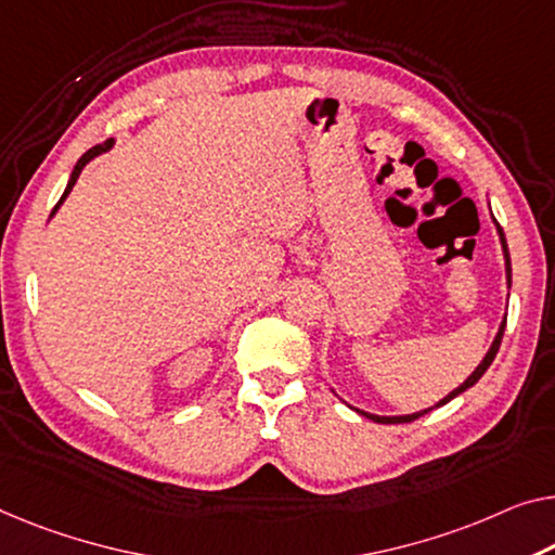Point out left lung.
I'll return each instance as SVG.
<instances>
[{"mask_svg":"<svg viewBox=\"0 0 555 555\" xmlns=\"http://www.w3.org/2000/svg\"><path fill=\"white\" fill-rule=\"evenodd\" d=\"M495 229H499V238H501V249H503V259H506V281H508V286H511V256H508V244H506V236H503V229L499 227V221H495ZM503 331H506V321H503L501 324V328H499V334H495V338H493V344H491V349H489V353H486L483 357V361L478 363L476 366V371L474 374H470L466 382H463L459 388H453V391L446 396V399H441L436 403V406H431V409H438V406H443V403H449L451 399H456L459 393H463L466 391V388H470L474 386L478 378H481L486 371H489V366L493 363V359H495V353H499V346H501V338H503ZM431 409H424V411H418V413H406V416H376V413H366V411H361V409H353L357 413H361V416H366V418H371V421H376V424H411V421H416L418 416H424V413H428Z\"/></svg>","mask_w":555,"mask_h":555,"instance_id":"8db88e82","label":"left lung"}]
</instances>
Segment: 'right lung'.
<instances>
[{"label":"right lung","instance_id":"1","mask_svg":"<svg viewBox=\"0 0 555 555\" xmlns=\"http://www.w3.org/2000/svg\"><path fill=\"white\" fill-rule=\"evenodd\" d=\"M112 144H114V139H106V142H104V144H96V146H92V149H89V152H87V154H81V159L77 162V167H74V171H72V177H69V184H66V189H64V194H62V198H60V204H56V206H54V209H52V217H54V214H56V209H60V206L64 204V198H66V196H69V192H72V186H74V184H77V179H79V173H81V169H85V167H87V164L94 159V156H99V154H104V152H109V149H112Z\"/></svg>","mask_w":555,"mask_h":555}]
</instances>
